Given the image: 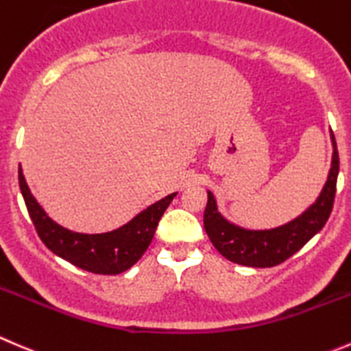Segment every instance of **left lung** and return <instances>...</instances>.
<instances>
[{
    "label": "left lung",
    "instance_id": "left-lung-1",
    "mask_svg": "<svg viewBox=\"0 0 351 351\" xmlns=\"http://www.w3.org/2000/svg\"><path fill=\"white\" fill-rule=\"evenodd\" d=\"M332 141V161L328 182L321 195L305 213L283 226L273 230H245L230 223L217 210L216 199L207 190V206L204 210V228L223 257L248 267H273L290 258L300 250L315 233L322 230L332 210L336 195V180L339 171V156L336 149L335 134Z\"/></svg>",
    "mask_w": 351,
    "mask_h": 351
}]
</instances>
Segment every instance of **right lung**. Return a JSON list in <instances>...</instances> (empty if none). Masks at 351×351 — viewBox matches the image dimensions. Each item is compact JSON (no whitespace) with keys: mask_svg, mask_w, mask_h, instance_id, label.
<instances>
[{"mask_svg":"<svg viewBox=\"0 0 351 351\" xmlns=\"http://www.w3.org/2000/svg\"><path fill=\"white\" fill-rule=\"evenodd\" d=\"M19 183L29 216L43 243L58 257L94 274H120L130 269L151 245L159 219L176 195L169 193L118 230L87 234L60 226L44 213L27 186L22 168H19Z\"/></svg>","mask_w":351,"mask_h":351,"instance_id":"add662e5","label":"right lung"}]
</instances>
